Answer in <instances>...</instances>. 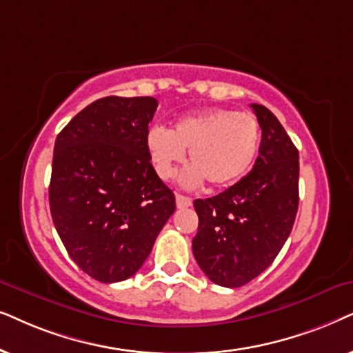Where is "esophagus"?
<instances>
[{
	"mask_svg": "<svg viewBox=\"0 0 353 353\" xmlns=\"http://www.w3.org/2000/svg\"><path fill=\"white\" fill-rule=\"evenodd\" d=\"M176 205L177 208H189L192 205V199L185 195H181V194H176Z\"/></svg>",
	"mask_w": 353,
	"mask_h": 353,
	"instance_id": "esophagus-1",
	"label": "esophagus"
}]
</instances>
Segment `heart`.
<instances>
[{
  "mask_svg": "<svg viewBox=\"0 0 353 353\" xmlns=\"http://www.w3.org/2000/svg\"><path fill=\"white\" fill-rule=\"evenodd\" d=\"M261 142L260 122L250 112L210 108L179 117L169 130L148 129L145 143L154 172L164 181L176 176L185 159L194 163L182 174L185 187H199L205 179L214 187H228L250 171Z\"/></svg>",
  "mask_w": 353,
  "mask_h": 353,
  "instance_id": "b5f03b06",
  "label": "heart"
}]
</instances>
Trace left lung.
<instances>
[{
  "mask_svg": "<svg viewBox=\"0 0 353 353\" xmlns=\"http://www.w3.org/2000/svg\"><path fill=\"white\" fill-rule=\"evenodd\" d=\"M250 106L261 128L253 169L223 194L194 201L195 260L210 281L231 289L250 283L274 261L299 208V150L268 108Z\"/></svg>",
  "mask_w": 353,
  "mask_h": 353,
  "instance_id": "obj_1",
  "label": "left lung"
}]
</instances>
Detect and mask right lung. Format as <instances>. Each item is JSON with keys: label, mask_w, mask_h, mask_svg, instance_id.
Instances as JSON below:
<instances>
[{"label": "right lung", "mask_w": 353, "mask_h": 353, "mask_svg": "<svg viewBox=\"0 0 353 353\" xmlns=\"http://www.w3.org/2000/svg\"><path fill=\"white\" fill-rule=\"evenodd\" d=\"M157 106L152 97L100 98L56 137L51 218L75 265L100 283L134 276L176 210L145 143Z\"/></svg>", "instance_id": "obj_1"}]
</instances>
